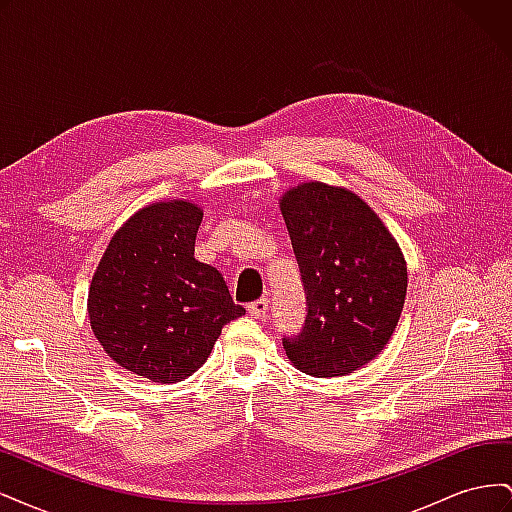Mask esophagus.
Returning <instances> with one entry per match:
<instances>
[{
    "label": "esophagus",
    "instance_id": "esophagus-1",
    "mask_svg": "<svg viewBox=\"0 0 512 512\" xmlns=\"http://www.w3.org/2000/svg\"><path fill=\"white\" fill-rule=\"evenodd\" d=\"M267 309H269V301L267 299H258V301L247 305V314H250L252 318H265Z\"/></svg>",
    "mask_w": 512,
    "mask_h": 512
}]
</instances>
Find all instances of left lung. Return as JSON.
<instances>
[{
	"label": "left lung",
	"mask_w": 512,
	"mask_h": 512,
	"mask_svg": "<svg viewBox=\"0 0 512 512\" xmlns=\"http://www.w3.org/2000/svg\"><path fill=\"white\" fill-rule=\"evenodd\" d=\"M307 297L290 363L316 378L352 374L389 344L406 303L408 267L395 237L361 196L322 181L280 196Z\"/></svg>",
	"instance_id": "obj_1"
}]
</instances>
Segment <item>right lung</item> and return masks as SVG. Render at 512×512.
Segmentation results:
<instances>
[{"mask_svg": "<svg viewBox=\"0 0 512 512\" xmlns=\"http://www.w3.org/2000/svg\"><path fill=\"white\" fill-rule=\"evenodd\" d=\"M200 222L192 200L145 205L117 228L91 277V331L130 374L185 380L209 359L224 324L245 314L222 273L194 258Z\"/></svg>", "mask_w": 512, "mask_h": 512, "instance_id": "add662e5", "label": "right lung"}]
</instances>
